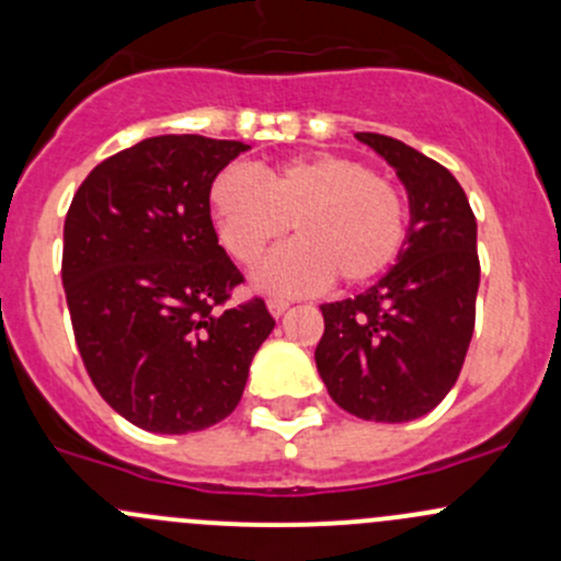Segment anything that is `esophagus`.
<instances>
[{
  "instance_id": "obj_1",
  "label": "esophagus",
  "mask_w": 561,
  "mask_h": 561,
  "mask_svg": "<svg viewBox=\"0 0 561 561\" xmlns=\"http://www.w3.org/2000/svg\"><path fill=\"white\" fill-rule=\"evenodd\" d=\"M290 309V301L287 298H268V312L274 317H282Z\"/></svg>"
}]
</instances>
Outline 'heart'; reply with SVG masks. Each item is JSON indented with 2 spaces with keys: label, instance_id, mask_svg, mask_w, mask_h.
<instances>
[{
  "label": "heart",
  "instance_id": "obj_1",
  "mask_svg": "<svg viewBox=\"0 0 561 561\" xmlns=\"http://www.w3.org/2000/svg\"><path fill=\"white\" fill-rule=\"evenodd\" d=\"M222 247L254 265L287 230L254 282L265 293H309L336 279L366 285L393 265L407 241V201L386 175L339 154L298 157L254 175L228 165L208 190Z\"/></svg>",
  "mask_w": 561,
  "mask_h": 561
}]
</instances>
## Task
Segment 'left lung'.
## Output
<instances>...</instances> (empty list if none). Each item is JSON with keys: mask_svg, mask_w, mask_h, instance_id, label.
Segmentation results:
<instances>
[{"mask_svg": "<svg viewBox=\"0 0 561 561\" xmlns=\"http://www.w3.org/2000/svg\"><path fill=\"white\" fill-rule=\"evenodd\" d=\"M393 168L410 201V228L382 279L355 298L322 304L317 371L360 421L407 423L456 386L474 328L478 222L448 168L401 140L355 133Z\"/></svg>", "mask_w": 561, "mask_h": 561, "instance_id": "1", "label": "left lung"}]
</instances>
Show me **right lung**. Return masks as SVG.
I'll return each mask as SVG.
<instances>
[{"mask_svg":"<svg viewBox=\"0 0 561 561\" xmlns=\"http://www.w3.org/2000/svg\"><path fill=\"white\" fill-rule=\"evenodd\" d=\"M239 140L160 135L107 157L65 219L67 307L100 396L138 428L203 432L244 393L274 331L260 298L228 309L244 282L211 222L214 175Z\"/></svg>","mask_w":561,"mask_h":561,"instance_id":"right-lung-1","label":"right lung"}]
</instances>
